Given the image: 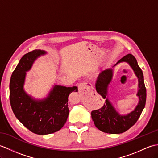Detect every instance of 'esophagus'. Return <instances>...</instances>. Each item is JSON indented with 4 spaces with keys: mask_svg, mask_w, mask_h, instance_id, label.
I'll return each mask as SVG.
<instances>
[{
    "mask_svg": "<svg viewBox=\"0 0 158 158\" xmlns=\"http://www.w3.org/2000/svg\"><path fill=\"white\" fill-rule=\"evenodd\" d=\"M89 88H90L89 83L83 82V83H79V85H78V91L79 93H83L84 92L87 91V90L88 91V89H90Z\"/></svg>",
    "mask_w": 158,
    "mask_h": 158,
    "instance_id": "obj_1",
    "label": "esophagus"
}]
</instances>
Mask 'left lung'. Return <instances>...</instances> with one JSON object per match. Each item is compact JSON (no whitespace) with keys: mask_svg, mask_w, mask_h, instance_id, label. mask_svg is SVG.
<instances>
[{"mask_svg":"<svg viewBox=\"0 0 158 158\" xmlns=\"http://www.w3.org/2000/svg\"><path fill=\"white\" fill-rule=\"evenodd\" d=\"M122 62L128 63L138 77L139 89L136 95L139 98V102L133 111L126 115H120L106 98L108 86L113 77V70L108 69L103 70L96 81V89L104 99L106 98L105 104L100 109L92 110L91 115L96 127L105 133L120 134L126 132L136 123L145 106L147 93L142 70L135 56L130 53L123 57L113 66Z\"/></svg>","mask_w":158,"mask_h":158,"instance_id":"obj_1","label":"left lung"}]
</instances>
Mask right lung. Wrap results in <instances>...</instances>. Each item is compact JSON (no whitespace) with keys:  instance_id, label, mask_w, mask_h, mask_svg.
<instances>
[{"instance_id":"1","label":"right lung","mask_w":158,"mask_h":158,"mask_svg":"<svg viewBox=\"0 0 158 158\" xmlns=\"http://www.w3.org/2000/svg\"><path fill=\"white\" fill-rule=\"evenodd\" d=\"M46 52L35 49L22 56L13 70L9 84V99L14 115L26 127L36 135H49L60 130L69 114V96L77 92V87L55 85L45 99L35 100L23 89L26 71L35 60Z\"/></svg>"}]
</instances>
